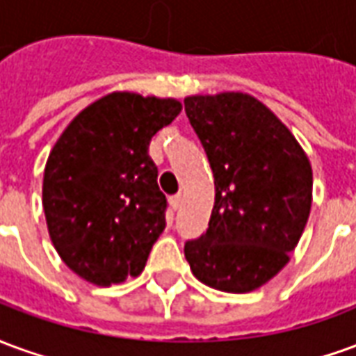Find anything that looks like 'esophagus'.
Returning <instances> with one entry per match:
<instances>
[{"instance_id": "1", "label": "esophagus", "mask_w": 356, "mask_h": 356, "mask_svg": "<svg viewBox=\"0 0 356 356\" xmlns=\"http://www.w3.org/2000/svg\"><path fill=\"white\" fill-rule=\"evenodd\" d=\"M170 202H171V208L179 209V208H181V204H183V194H181V193L173 194V196L170 198Z\"/></svg>"}]
</instances>
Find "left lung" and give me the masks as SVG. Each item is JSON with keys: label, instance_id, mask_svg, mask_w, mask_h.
<instances>
[{"label": "left lung", "instance_id": "8db88e82", "mask_svg": "<svg viewBox=\"0 0 356 356\" xmlns=\"http://www.w3.org/2000/svg\"><path fill=\"white\" fill-rule=\"evenodd\" d=\"M185 112L216 179L208 231L186 240V261L206 286L252 291L288 263L303 234L311 163L290 129L250 95L186 97Z\"/></svg>", "mask_w": 356, "mask_h": 356}]
</instances>
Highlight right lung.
I'll return each instance as SVG.
<instances>
[{
    "instance_id": "right-lung-1",
    "label": "right lung",
    "mask_w": 356,
    "mask_h": 356,
    "mask_svg": "<svg viewBox=\"0 0 356 356\" xmlns=\"http://www.w3.org/2000/svg\"><path fill=\"white\" fill-rule=\"evenodd\" d=\"M181 112L175 99L110 93L74 118L43 173V211L60 259L97 286L147 265L165 229V194L148 145Z\"/></svg>"
}]
</instances>
